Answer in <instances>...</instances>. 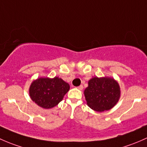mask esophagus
Returning <instances> with one entry per match:
<instances>
[{"mask_svg": "<svg viewBox=\"0 0 147 147\" xmlns=\"http://www.w3.org/2000/svg\"><path fill=\"white\" fill-rule=\"evenodd\" d=\"M77 88H78V90H83V88H84V86H83V85H81V86H78V87Z\"/></svg>", "mask_w": 147, "mask_h": 147, "instance_id": "obj_1", "label": "esophagus"}]
</instances>
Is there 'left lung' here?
Masks as SVG:
<instances>
[{
    "label": "left lung",
    "instance_id": "obj_1",
    "mask_svg": "<svg viewBox=\"0 0 147 147\" xmlns=\"http://www.w3.org/2000/svg\"><path fill=\"white\" fill-rule=\"evenodd\" d=\"M120 93L118 82L111 77H93L84 90L87 105L97 112L113 108L119 101Z\"/></svg>",
    "mask_w": 147,
    "mask_h": 147
}]
</instances>
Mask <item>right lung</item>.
<instances>
[{"mask_svg":"<svg viewBox=\"0 0 147 147\" xmlns=\"http://www.w3.org/2000/svg\"><path fill=\"white\" fill-rule=\"evenodd\" d=\"M70 89V86L59 77L37 78L32 82L29 94L33 102L44 109H50L58 105Z\"/></svg>","mask_w":147,"mask_h":147,"instance_id":"1","label":"right lung"}]
</instances>
